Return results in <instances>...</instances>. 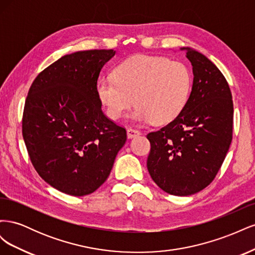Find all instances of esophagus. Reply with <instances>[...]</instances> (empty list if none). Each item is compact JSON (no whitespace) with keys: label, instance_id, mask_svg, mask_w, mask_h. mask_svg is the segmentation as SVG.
Wrapping results in <instances>:
<instances>
[{"label":"esophagus","instance_id":"esophagus-1","mask_svg":"<svg viewBox=\"0 0 255 255\" xmlns=\"http://www.w3.org/2000/svg\"><path fill=\"white\" fill-rule=\"evenodd\" d=\"M127 133H128V138H129V139H132V138H135V137L140 135L139 130L135 129V128H128Z\"/></svg>","mask_w":255,"mask_h":255}]
</instances>
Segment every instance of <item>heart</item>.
Listing matches in <instances>:
<instances>
[{"mask_svg": "<svg viewBox=\"0 0 255 255\" xmlns=\"http://www.w3.org/2000/svg\"><path fill=\"white\" fill-rule=\"evenodd\" d=\"M191 73L181 61L138 55L116 67L114 75L97 82L96 92L107 117L120 119L130 106L133 121L157 125L173 121L185 109L191 90Z\"/></svg>", "mask_w": 255, "mask_h": 255, "instance_id": "obj_1", "label": "heart"}]
</instances>
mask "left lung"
I'll return each instance as SVG.
<instances>
[{
	"label": "left lung",
	"mask_w": 255,
	"mask_h": 255,
	"mask_svg": "<svg viewBox=\"0 0 255 255\" xmlns=\"http://www.w3.org/2000/svg\"><path fill=\"white\" fill-rule=\"evenodd\" d=\"M186 51L194 73L188 101L179 117L146 135L152 180L167 194L189 196L212 183L233 134L232 94L225 76L203 54Z\"/></svg>",
	"instance_id": "obj_1"
}]
</instances>
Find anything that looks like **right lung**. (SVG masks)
<instances>
[{
  "label": "right lung",
  "mask_w": 255,
  "mask_h": 255,
  "mask_svg": "<svg viewBox=\"0 0 255 255\" xmlns=\"http://www.w3.org/2000/svg\"><path fill=\"white\" fill-rule=\"evenodd\" d=\"M114 50L65 55L37 75L28 90L22 135L30 161L52 187L75 197L109 177L127 130L103 114L96 86Z\"/></svg>",
  "instance_id": "1"
}]
</instances>
